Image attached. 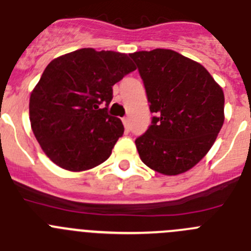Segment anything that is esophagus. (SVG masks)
I'll return each instance as SVG.
<instances>
[{
    "label": "esophagus",
    "mask_w": 251,
    "mask_h": 251,
    "mask_svg": "<svg viewBox=\"0 0 251 251\" xmlns=\"http://www.w3.org/2000/svg\"><path fill=\"white\" fill-rule=\"evenodd\" d=\"M123 124L124 126H125V130L128 131V128H130V121H128V117H124Z\"/></svg>",
    "instance_id": "1"
}]
</instances>
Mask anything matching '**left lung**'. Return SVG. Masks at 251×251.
<instances>
[{
	"label": "left lung",
	"mask_w": 251,
	"mask_h": 251,
	"mask_svg": "<svg viewBox=\"0 0 251 251\" xmlns=\"http://www.w3.org/2000/svg\"><path fill=\"white\" fill-rule=\"evenodd\" d=\"M150 102L152 125L135 144L146 166L186 173L209 152L224 124V92L201 64L166 49L130 53Z\"/></svg>",
	"instance_id": "left-lung-1"
}]
</instances>
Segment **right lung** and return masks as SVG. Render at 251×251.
Here are the masks:
<instances>
[{
  "instance_id": "right-lung-1",
  "label": "right lung",
  "mask_w": 251,
  "mask_h": 251,
  "mask_svg": "<svg viewBox=\"0 0 251 251\" xmlns=\"http://www.w3.org/2000/svg\"><path fill=\"white\" fill-rule=\"evenodd\" d=\"M135 70L127 53L90 47L47 65L28 107L33 135L53 164L80 173L109 159L124 134L120 119L107 114L112 86Z\"/></svg>"
}]
</instances>
